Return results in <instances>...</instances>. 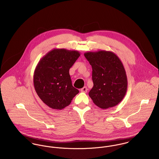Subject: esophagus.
I'll use <instances>...</instances> for the list:
<instances>
[{
    "mask_svg": "<svg viewBox=\"0 0 159 159\" xmlns=\"http://www.w3.org/2000/svg\"><path fill=\"white\" fill-rule=\"evenodd\" d=\"M87 90H88V89H87V87H84L82 89H80V91L82 92H84V93H86L87 92Z\"/></svg>",
    "mask_w": 159,
    "mask_h": 159,
    "instance_id": "34e87169",
    "label": "esophagus"
}]
</instances>
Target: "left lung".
I'll list each match as a JSON object with an SVG mask.
<instances>
[{
    "label": "left lung",
    "instance_id": "left-lung-1",
    "mask_svg": "<svg viewBox=\"0 0 159 159\" xmlns=\"http://www.w3.org/2000/svg\"><path fill=\"white\" fill-rule=\"evenodd\" d=\"M84 56L92 67L93 86L89 93L99 108L107 109L119 104L124 98L128 79L124 66L112 51H88Z\"/></svg>",
    "mask_w": 159,
    "mask_h": 159
}]
</instances>
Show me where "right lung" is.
<instances>
[{"label": "right lung", "instance_id": "obj_1", "mask_svg": "<svg viewBox=\"0 0 159 159\" xmlns=\"http://www.w3.org/2000/svg\"><path fill=\"white\" fill-rule=\"evenodd\" d=\"M80 56L78 51L55 48L38 62L33 75L35 91L49 108L62 110L79 91L72 86L69 69Z\"/></svg>", "mask_w": 159, "mask_h": 159}]
</instances>
